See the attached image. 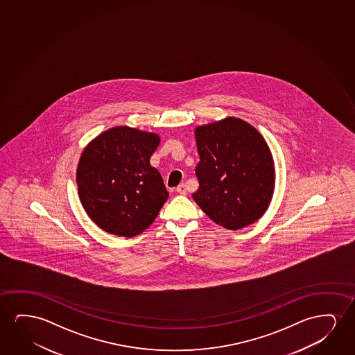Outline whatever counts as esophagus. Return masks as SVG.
<instances>
[{"mask_svg": "<svg viewBox=\"0 0 355 355\" xmlns=\"http://www.w3.org/2000/svg\"><path fill=\"white\" fill-rule=\"evenodd\" d=\"M175 191H177V193H180V194L182 195H187V193H188V189H187V185H178V187H177V189H175Z\"/></svg>", "mask_w": 355, "mask_h": 355, "instance_id": "1", "label": "esophagus"}]
</instances>
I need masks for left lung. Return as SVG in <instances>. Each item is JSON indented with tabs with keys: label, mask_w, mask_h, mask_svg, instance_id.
<instances>
[{
	"label": "left lung",
	"mask_w": 355,
	"mask_h": 355,
	"mask_svg": "<svg viewBox=\"0 0 355 355\" xmlns=\"http://www.w3.org/2000/svg\"><path fill=\"white\" fill-rule=\"evenodd\" d=\"M199 189L193 194L214 223L229 230L262 217L272 200L275 172L262 135L248 122L228 117L195 130Z\"/></svg>",
	"instance_id": "obj_1"
}]
</instances>
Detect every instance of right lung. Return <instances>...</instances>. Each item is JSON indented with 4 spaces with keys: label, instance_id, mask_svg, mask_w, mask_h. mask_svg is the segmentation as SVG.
Segmentation results:
<instances>
[{
    "label": "right lung",
    "instance_id": "add662e5",
    "mask_svg": "<svg viewBox=\"0 0 355 355\" xmlns=\"http://www.w3.org/2000/svg\"><path fill=\"white\" fill-rule=\"evenodd\" d=\"M154 133L114 127L93 139L80 157L78 195L88 216L107 233L132 238L150 225L168 191L150 156Z\"/></svg>",
    "mask_w": 355,
    "mask_h": 355
}]
</instances>
